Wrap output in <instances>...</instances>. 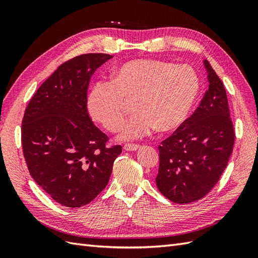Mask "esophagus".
<instances>
[{
    "label": "esophagus",
    "mask_w": 258,
    "mask_h": 258,
    "mask_svg": "<svg viewBox=\"0 0 258 258\" xmlns=\"http://www.w3.org/2000/svg\"><path fill=\"white\" fill-rule=\"evenodd\" d=\"M141 147L138 144H124L123 145V150L127 151V152H135L137 150H139V148Z\"/></svg>",
    "instance_id": "34e87169"
}]
</instances>
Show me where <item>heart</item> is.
I'll use <instances>...</instances> for the list:
<instances>
[{
	"label": "heart",
	"instance_id": "obj_1",
	"mask_svg": "<svg viewBox=\"0 0 258 258\" xmlns=\"http://www.w3.org/2000/svg\"><path fill=\"white\" fill-rule=\"evenodd\" d=\"M199 92V77L187 64L155 59L127 61L116 68L110 84H98L87 97L91 118L111 132L121 127L126 103L137 112L119 138L135 140L157 129L170 132L182 126Z\"/></svg>",
	"mask_w": 258,
	"mask_h": 258
}]
</instances>
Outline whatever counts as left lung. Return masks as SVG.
<instances>
[{"mask_svg":"<svg viewBox=\"0 0 258 258\" xmlns=\"http://www.w3.org/2000/svg\"><path fill=\"white\" fill-rule=\"evenodd\" d=\"M209 88L195 113L159 148L156 184L175 204H189L205 197L227 167L235 143L224 85L204 60Z\"/></svg>","mask_w":258,"mask_h":258,"instance_id":"left-lung-1","label":"left lung"}]
</instances>
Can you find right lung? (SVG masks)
I'll use <instances>...</instances> for the list:
<instances>
[{
	"label": "right lung",
	"mask_w": 258,
	"mask_h": 258,
	"mask_svg": "<svg viewBox=\"0 0 258 258\" xmlns=\"http://www.w3.org/2000/svg\"><path fill=\"white\" fill-rule=\"evenodd\" d=\"M112 58L85 53L61 64L36 90L21 126L23 156L34 181L58 204L88 205L112 174L120 145L107 137L87 111V89L96 70Z\"/></svg>",
	"instance_id": "right-lung-1"
}]
</instances>
